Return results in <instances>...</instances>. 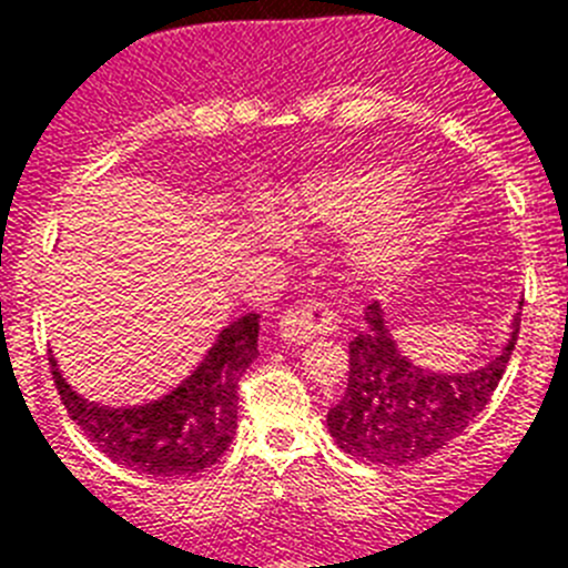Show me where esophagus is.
Listing matches in <instances>:
<instances>
[{
	"instance_id": "1",
	"label": "esophagus",
	"mask_w": 568,
	"mask_h": 568,
	"mask_svg": "<svg viewBox=\"0 0 568 568\" xmlns=\"http://www.w3.org/2000/svg\"><path fill=\"white\" fill-rule=\"evenodd\" d=\"M338 318L324 301H307L298 307H290L287 313L278 318V333L287 344H307V341L318 338V335L333 333Z\"/></svg>"
}]
</instances>
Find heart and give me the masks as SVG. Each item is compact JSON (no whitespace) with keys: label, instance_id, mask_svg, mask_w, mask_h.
I'll use <instances>...</instances> for the list:
<instances>
[{"label":"heart","instance_id":"obj_1","mask_svg":"<svg viewBox=\"0 0 568 568\" xmlns=\"http://www.w3.org/2000/svg\"><path fill=\"white\" fill-rule=\"evenodd\" d=\"M409 173L389 164H366L318 175L287 195V219L298 227L333 235L365 233L353 250V267L364 278H393L404 273L418 250L426 210L400 202Z\"/></svg>","mask_w":568,"mask_h":568}]
</instances>
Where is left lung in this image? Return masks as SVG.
<instances>
[{
  "label": "left lung",
  "instance_id": "8db88e82",
  "mask_svg": "<svg viewBox=\"0 0 568 568\" xmlns=\"http://www.w3.org/2000/svg\"><path fill=\"white\" fill-rule=\"evenodd\" d=\"M520 329L489 364L469 373H438L413 364L398 349L378 301L364 313V329L349 344L346 393L327 413L329 435L346 455L384 466L413 464L444 449L489 404Z\"/></svg>",
  "mask_w": 568,
  "mask_h": 568
}]
</instances>
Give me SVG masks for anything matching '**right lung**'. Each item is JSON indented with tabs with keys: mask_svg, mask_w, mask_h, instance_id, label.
<instances>
[{
	"mask_svg": "<svg viewBox=\"0 0 568 568\" xmlns=\"http://www.w3.org/2000/svg\"><path fill=\"white\" fill-rule=\"evenodd\" d=\"M258 313L230 321L193 373L162 398L135 406L88 400L50 358L53 381L93 444L115 464L153 478H184L222 458L239 426V378L258 358Z\"/></svg>",
	"mask_w": 568,
	"mask_h": 568,
	"instance_id": "obj_1",
	"label": "right lung"
}]
</instances>
